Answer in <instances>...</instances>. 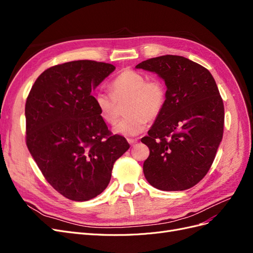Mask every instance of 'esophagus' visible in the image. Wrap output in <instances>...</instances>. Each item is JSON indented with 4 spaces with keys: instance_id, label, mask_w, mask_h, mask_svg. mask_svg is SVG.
Returning a JSON list of instances; mask_svg holds the SVG:
<instances>
[{
    "instance_id": "1",
    "label": "esophagus",
    "mask_w": 253,
    "mask_h": 253,
    "mask_svg": "<svg viewBox=\"0 0 253 253\" xmlns=\"http://www.w3.org/2000/svg\"><path fill=\"white\" fill-rule=\"evenodd\" d=\"M127 142L131 145H134L135 143L138 142V139H137V138H127Z\"/></svg>"
}]
</instances>
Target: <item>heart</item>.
I'll use <instances>...</instances> for the list:
<instances>
[{
  "mask_svg": "<svg viewBox=\"0 0 253 253\" xmlns=\"http://www.w3.org/2000/svg\"><path fill=\"white\" fill-rule=\"evenodd\" d=\"M99 116L108 125L120 117V105H125L126 117L115 126L114 132L135 136L157 119L167 102V87L158 78L148 79L140 72L122 71L111 82V91L99 90L94 96Z\"/></svg>",
  "mask_w": 253,
  "mask_h": 253,
  "instance_id": "heart-1",
  "label": "heart"
}]
</instances>
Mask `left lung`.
Returning <instances> with one entry per match:
<instances>
[{"instance_id": "obj_1", "label": "left lung", "mask_w": 253, "mask_h": 253, "mask_svg": "<svg viewBox=\"0 0 253 253\" xmlns=\"http://www.w3.org/2000/svg\"><path fill=\"white\" fill-rule=\"evenodd\" d=\"M137 68L156 73L167 85V102L141 142L150 149L143 173L163 191L192 188L208 173L223 139L225 110L215 80L204 66L166 55Z\"/></svg>"}]
</instances>
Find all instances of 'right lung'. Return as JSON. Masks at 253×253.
Returning <instances> with one entry per match:
<instances>
[{
	"instance_id": "add662e5",
	"label": "right lung",
	"mask_w": 253,
	"mask_h": 253,
	"mask_svg": "<svg viewBox=\"0 0 253 253\" xmlns=\"http://www.w3.org/2000/svg\"><path fill=\"white\" fill-rule=\"evenodd\" d=\"M114 71L91 60L58 64L37 78L27 97L26 145L45 179L68 200L102 193L115 162L129 148L111 133L91 96Z\"/></svg>"
}]
</instances>
